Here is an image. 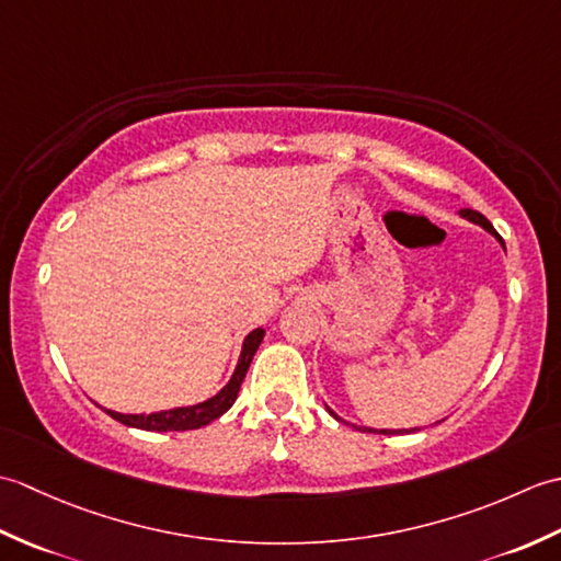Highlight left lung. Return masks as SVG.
<instances>
[{
    "label": "left lung",
    "mask_w": 561,
    "mask_h": 561,
    "mask_svg": "<svg viewBox=\"0 0 561 561\" xmlns=\"http://www.w3.org/2000/svg\"><path fill=\"white\" fill-rule=\"evenodd\" d=\"M460 217H465V219H470V221H474V224H480L482 226V229H486V231H490L492 236H496L499 238V233L494 231V226L490 224V219H486V217H482V214L480 211H474V209H460ZM499 241H502V238H499ZM332 416H335V420H340V416L335 414V412H330ZM354 428H359V426H354ZM362 432H371L374 434V428H362ZM380 434H396V432H388V428H380Z\"/></svg>",
    "instance_id": "8db88e82"
}]
</instances>
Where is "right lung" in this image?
Wrapping results in <instances>:
<instances>
[{
  "label": "right lung",
  "instance_id": "add662e5",
  "mask_svg": "<svg viewBox=\"0 0 561 561\" xmlns=\"http://www.w3.org/2000/svg\"><path fill=\"white\" fill-rule=\"evenodd\" d=\"M262 337H265V330L262 328L250 332L243 342L241 359H238V366H236L231 380L217 392V396L205 400V402L193 404V408H178V410L151 412V414H121L113 410H105V412H108L113 420H117L121 424L145 428V432H187V428L207 426L209 422L219 420V416L236 402L238 390H241V383L248 374V366H250V362H253Z\"/></svg>",
  "mask_w": 561,
  "mask_h": 561
}]
</instances>
